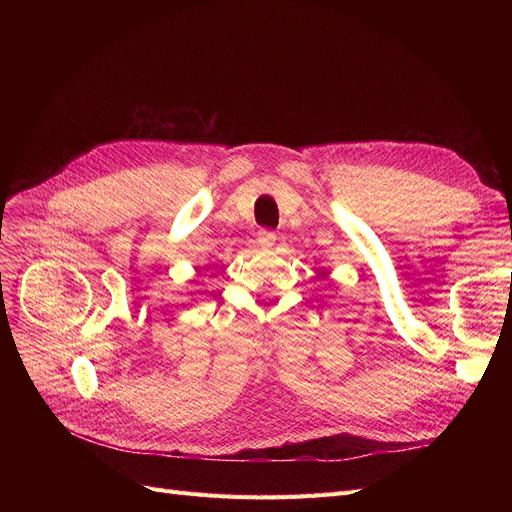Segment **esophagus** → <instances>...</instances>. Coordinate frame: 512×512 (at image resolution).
<instances>
[{
	"instance_id": "esophagus-1",
	"label": "esophagus",
	"mask_w": 512,
	"mask_h": 512,
	"mask_svg": "<svg viewBox=\"0 0 512 512\" xmlns=\"http://www.w3.org/2000/svg\"><path fill=\"white\" fill-rule=\"evenodd\" d=\"M275 232L271 230H260L258 232V245L262 247V250H271V247L275 245Z\"/></svg>"
}]
</instances>
